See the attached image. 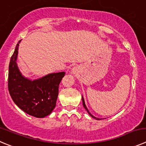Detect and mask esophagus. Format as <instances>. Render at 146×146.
I'll return each instance as SVG.
<instances>
[{"label": "esophagus", "instance_id": "34e87169", "mask_svg": "<svg viewBox=\"0 0 146 146\" xmlns=\"http://www.w3.org/2000/svg\"><path fill=\"white\" fill-rule=\"evenodd\" d=\"M71 71H72V73H76V68H72V70H71Z\"/></svg>", "mask_w": 146, "mask_h": 146}]
</instances>
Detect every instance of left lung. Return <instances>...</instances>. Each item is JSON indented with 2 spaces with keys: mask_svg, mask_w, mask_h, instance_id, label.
I'll list each match as a JSON object with an SVG mask.
<instances>
[{
  "mask_svg": "<svg viewBox=\"0 0 146 146\" xmlns=\"http://www.w3.org/2000/svg\"><path fill=\"white\" fill-rule=\"evenodd\" d=\"M82 102H83V106H84V108H85V110H86V111H87V112L88 113V114H89L90 116H91V117H93L94 119H96V120H99V119H100V118L96 117H95V116H94V115H92V114H91V113L89 112V111H88V108H87V107H86V104H85V101H84V97H83V96H82Z\"/></svg>",
  "mask_w": 146,
  "mask_h": 146,
  "instance_id": "1",
  "label": "left lung"
}]
</instances>
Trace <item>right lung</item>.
<instances>
[{
  "instance_id": "1",
  "label": "right lung",
  "mask_w": 146,
  "mask_h": 146,
  "mask_svg": "<svg viewBox=\"0 0 146 146\" xmlns=\"http://www.w3.org/2000/svg\"><path fill=\"white\" fill-rule=\"evenodd\" d=\"M18 42L9 68V91L13 102L31 116L45 117L56 106L58 88L65 72L49 73L37 79L23 76L17 65Z\"/></svg>"
}]
</instances>
